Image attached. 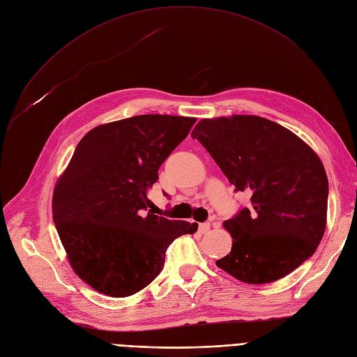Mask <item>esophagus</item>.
<instances>
[{"label": "esophagus", "mask_w": 357, "mask_h": 357, "mask_svg": "<svg viewBox=\"0 0 357 357\" xmlns=\"http://www.w3.org/2000/svg\"><path fill=\"white\" fill-rule=\"evenodd\" d=\"M210 229H211L210 222H202V224H199V233H201V234H207V233L210 231Z\"/></svg>", "instance_id": "1"}]
</instances>
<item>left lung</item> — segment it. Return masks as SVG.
<instances>
[{
    "mask_svg": "<svg viewBox=\"0 0 357 357\" xmlns=\"http://www.w3.org/2000/svg\"><path fill=\"white\" fill-rule=\"evenodd\" d=\"M250 208L222 222L231 252L215 265L246 284H269L312 256L327 224L321 159L291 130L259 116L202 119L192 131Z\"/></svg>",
    "mask_w": 357,
    "mask_h": 357,
    "instance_id": "8db88e82",
    "label": "left lung"
}]
</instances>
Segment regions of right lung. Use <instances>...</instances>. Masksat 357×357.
Instances as JSON below:
<instances>
[{
    "label": "right lung",
    "mask_w": 357,
    "mask_h": 357,
    "mask_svg": "<svg viewBox=\"0 0 357 357\" xmlns=\"http://www.w3.org/2000/svg\"><path fill=\"white\" fill-rule=\"evenodd\" d=\"M197 119L143 114L81 139L54 185L52 213L73 272L100 294L124 298L160 273L165 252L197 222L147 213L160 165Z\"/></svg>",
    "instance_id": "add662e5"
}]
</instances>
